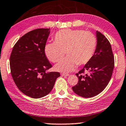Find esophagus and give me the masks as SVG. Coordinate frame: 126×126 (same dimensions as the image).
<instances>
[{
  "label": "esophagus",
  "instance_id": "1",
  "mask_svg": "<svg viewBox=\"0 0 126 126\" xmlns=\"http://www.w3.org/2000/svg\"><path fill=\"white\" fill-rule=\"evenodd\" d=\"M62 76H69V74H67V73H61L60 74Z\"/></svg>",
  "mask_w": 126,
  "mask_h": 126
}]
</instances>
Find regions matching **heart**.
I'll list each match as a JSON object with an SVG mask.
<instances>
[{
  "instance_id": "b5f03b06",
  "label": "heart",
  "mask_w": 126,
  "mask_h": 126,
  "mask_svg": "<svg viewBox=\"0 0 126 126\" xmlns=\"http://www.w3.org/2000/svg\"><path fill=\"white\" fill-rule=\"evenodd\" d=\"M97 40L90 32L82 30L63 29L54 34V43L45 46V53L50 61L56 63L54 69L62 72L73 70L78 65L81 66L92 59L95 53Z\"/></svg>"
}]
</instances>
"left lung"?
Masks as SVG:
<instances>
[{
	"mask_svg": "<svg viewBox=\"0 0 126 126\" xmlns=\"http://www.w3.org/2000/svg\"><path fill=\"white\" fill-rule=\"evenodd\" d=\"M97 46L92 59L76 74L79 81L72 87L76 94L90 98L100 93L107 86L114 66L111 46L106 37L96 31ZM85 71L88 73L81 74Z\"/></svg>",
	"mask_w": 126,
	"mask_h": 126,
	"instance_id": "obj_1",
	"label": "left lung"
}]
</instances>
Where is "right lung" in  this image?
Listing matches in <instances>:
<instances>
[{
    "instance_id": "1",
    "label": "right lung",
    "mask_w": 126,
    "mask_h": 126,
    "mask_svg": "<svg viewBox=\"0 0 126 126\" xmlns=\"http://www.w3.org/2000/svg\"><path fill=\"white\" fill-rule=\"evenodd\" d=\"M50 29H37L19 39L10 57L11 75L23 93L33 98L47 95L51 92L59 72H47L51 64L45 53Z\"/></svg>"
}]
</instances>
